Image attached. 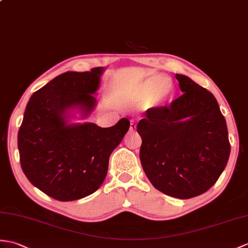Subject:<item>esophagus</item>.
<instances>
[{"mask_svg":"<svg viewBox=\"0 0 248 248\" xmlns=\"http://www.w3.org/2000/svg\"><path fill=\"white\" fill-rule=\"evenodd\" d=\"M135 130H136V124L131 123V124H130V131L131 132H134Z\"/></svg>","mask_w":248,"mask_h":248,"instance_id":"obj_1","label":"esophagus"}]
</instances>
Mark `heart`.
Returning a JSON list of instances; mask_svg holds the SVG:
<instances>
[{"label":"heart","instance_id":"heart-1","mask_svg":"<svg viewBox=\"0 0 248 248\" xmlns=\"http://www.w3.org/2000/svg\"><path fill=\"white\" fill-rule=\"evenodd\" d=\"M172 85L163 75L155 74L132 89L117 92V99L129 105L158 106L171 93Z\"/></svg>","mask_w":248,"mask_h":248}]
</instances>
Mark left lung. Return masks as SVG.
I'll return each instance as SVG.
<instances>
[{
    "mask_svg": "<svg viewBox=\"0 0 248 248\" xmlns=\"http://www.w3.org/2000/svg\"><path fill=\"white\" fill-rule=\"evenodd\" d=\"M183 95L170 106L148 110L137 124L140 163L152 185L187 200L215 185L227 165L226 120L209 91L176 74Z\"/></svg>",
    "mask_w": 248,
    "mask_h": 248,
    "instance_id": "obj_1",
    "label": "left lung"
}]
</instances>
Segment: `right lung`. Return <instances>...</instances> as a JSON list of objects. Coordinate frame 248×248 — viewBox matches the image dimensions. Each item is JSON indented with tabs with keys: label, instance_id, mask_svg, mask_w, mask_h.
<instances>
[{
	"label": "right lung",
	"instance_id": "obj_1",
	"mask_svg": "<svg viewBox=\"0 0 248 248\" xmlns=\"http://www.w3.org/2000/svg\"><path fill=\"white\" fill-rule=\"evenodd\" d=\"M103 72L105 67L63 73L34 92L26 106L18 133L22 170L55 200L68 202L98 190L111 153L130 128L126 118L110 128L72 122L95 110Z\"/></svg>",
	"mask_w": 248,
	"mask_h": 248
}]
</instances>
